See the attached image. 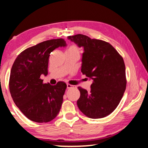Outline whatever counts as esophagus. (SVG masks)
<instances>
[{
	"label": "esophagus",
	"mask_w": 148,
	"mask_h": 148,
	"mask_svg": "<svg viewBox=\"0 0 148 148\" xmlns=\"http://www.w3.org/2000/svg\"><path fill=\"white\" fill-rule=\"evenodd\" d=\"M66 87H67V89H71V88H72V87H74V86H72V85L68 84L66 85Z\"/></svg>",
	"instance_id": "esophagus-1"
}]
</instances>
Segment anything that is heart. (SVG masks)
Instances as JSON below:
<instances>
[{
    "mask_svg": "<svg viewBox=\"0 0 148 148\" xmlns=\"http://www.w3.org/2000/svg\"><path fill=\"white\" fill-rule=\"evenodd\" d=\"M67 52H71V53H79V49L76 45L72 44L70 46L69 49H67Z\"/></svg>",
    "mask_w": 148,
    "mask_h": 148,
    "instance_id": "b5f03b06",
    "label": "heart"
}]
</instances>
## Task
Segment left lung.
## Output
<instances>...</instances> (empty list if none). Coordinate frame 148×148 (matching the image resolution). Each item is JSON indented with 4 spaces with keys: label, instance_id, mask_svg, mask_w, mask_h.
<instances>
[{
    "label": "left lung",
    "instance_id": "1",
    "mask_svg": "<svg viewBox=\"0 0 148 148\" xmlns=\"http://www.w3.org/2000/svg\"><path fill=\"white\" fill-rule=\"evenodd\" d=\"M79 47H84L81 72L92 80L91 90L78 87L77 105L92 119L108 116L118 106L126 89L123 59L111 44L84 34L68 36Z\"/></svg>",
    "mask_w": 148,
    "mask_h": 148
}]
</instances>
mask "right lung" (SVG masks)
Returning a JSON list of instances; mask_svg holds the SVG:
<instances>
[{
    "mask_svg": "<svg viewBox=\"0 0 148 148\" xmlns=\"http://www.w3.org/2000/svg\"><path fill=\"white\" fill-rule=\"evenodd\" d=\"M66 46L62 38L42 42L22 51L12 65L9 82L11 96L22 113L32 121L49 122L59 114L66 84H43L40 76L47 75L51 52Z\"/></svg>",
    "mask_w": 148,
    "mask_h": 148,
    "instance_id": "obj_1",
    "label": "right lung"
}]
</instances>
